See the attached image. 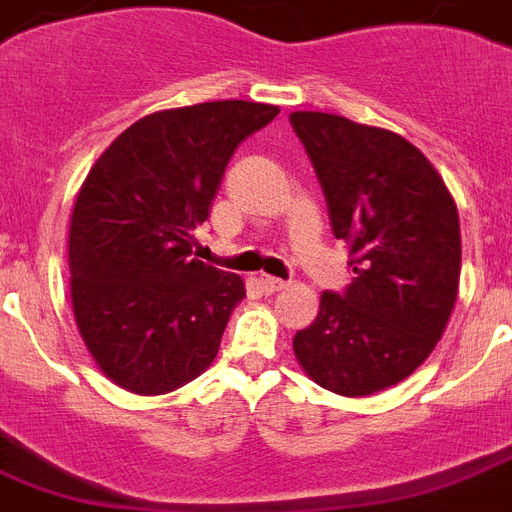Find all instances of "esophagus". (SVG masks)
Masks as SVG:
<instances>
[{"label": "esophagus", "instance_id": "1", "mask_svg": "<svg viewBox=\"0 0 512 512\" xmlns=\"http://www.w3.org/2000/svg\"><path fill=\"white\" fill-rule=\"evenodd\" d=\"M259 285H261V290L266 292V295H272V292L285 290V287H287V282H285V279L269 277V274H261V277H259Z\"/></svg>", "mask_w": 512, "mask_h": 512}]
</instances>
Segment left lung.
<instances>
[{
    "label": "left lung",
    "mask_w": 512,
    "mask_h": 512,
    "mask_svg": "<svg viewBox=\"0 0 512 512\" xmlns=\"http://www.w3.org/2000/svg\"><path fill=\"white\" fill-rule=\"evenodd\" d=\"M290 124L355 272L344 292H323L292 349L318 386L370 396L409 378L451 318L461 277L456 202L430 160L393 131L318 111L290 113Z\"/></svg>",
    "instance_id": "left-lung-1"
}]
</instances>
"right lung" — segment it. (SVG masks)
Masks as SVG:
<instances>
[{
	"label": "right lung",
	"mask_w": 512,
	"mask_h": 512,
	"mask_svg": "<svg viewBox=\"0 0 512 512\" xmlns=\"http://www.w3.org/2000/svg\"><path fill=\"white\" fill-rule=\"evenodd\" d=\"M277 106L214 100L157 111L113 139L82 183L69 225L74 321L116 386L160 396L212 365L238 274L194 259L233 152Z\"/></svg>",
	"instance_id": "right-lung-1"
}]
</instances>
